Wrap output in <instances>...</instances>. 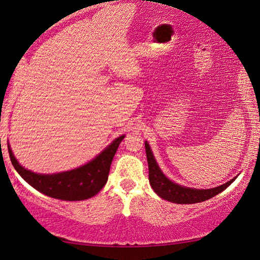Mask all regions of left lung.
I'll list each match as a JSON object with an SVG mask.
<instances>
[{
  "label": "left lung",
  "mask_w": 260,
  "mask_h": 260,
  "mask_svg": "<svg viewBox=\"0 0 260 260\" xmlns=\"http://www.w3.org/2000/svg\"><path fill=\"white\" fill-rule=\"evenodd\" d=\"M145 147L147 161H148L149 183L152 185L153 190L156 192L161 199L169 201V202L177 204H193L203 202V201L212 199L214 196L218 195L219 192L225 190L232 182L237 179V176H236L229 182H226V183L211 189H195L184 187V185H180L175 183L174 181L169 180L168 177L165 175L164 172H162L161 168L158 167L152 149H150L149 143L147 141H145Z\"/></svg>",
  "instance_id": "8db88e82"
}]
</instances>
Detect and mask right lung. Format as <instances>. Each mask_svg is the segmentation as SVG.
Returning <instances> with one entry per match:
<instances>
[{
    "mask_svg": "<svg viewBox=\"0 0 260 260\" xmlns=\"http://www.w3.org/2000/svg\"><path fill=\"white\" fill-rule=\"evenodd\" d=\"M125 135L114 139L103 152L78 168L55 174H40L31 172L19 165L10 145L9 156L16 172L22 179L44 195L61 201H83L96 195L106 184L112 160L120 142Z\"/></svg>",
    "mask_w": 260,
    "mask_h": 260,
    "instance_id": "right-lung-1",
    "label": "right lung"
}]
</instances>
